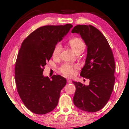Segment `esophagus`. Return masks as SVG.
<instances>
[{"label": "esophagus", "instance_id": "34e87169", "mask_svg": "<svg viewBox=\"0 0 129 129\" xmlns=\"http://www.w3.org/2000/svg\"><path fill=\"white\" fill-rule=\"evenodd\" d=\"M67 82L68 83H69V84H70V83H71V82H72V81H71V80H70V79H68V80H67Z\"/></svg>", "mask_w": 129, "mask_h": 129}]
</instances>
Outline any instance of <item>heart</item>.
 Segmentation results:
<instances>
[{
  "mask_svg": "<svg viewBox=\"0 0 129 129\" xmlns=\"http://www.w3.org/2000/svg\"><path fill=\"white\" fill-rule=\"evenodd\" d=\"M69 44L72 49L74 51L76 54H79L84 52L85 48V45L83 41L80 38H73L69 41ZM62 50V45L60 43H58L55 46L53 51V56L54 58L59 57L60 52ZM76 68V66L64 64L62 65L60 68V71L63 74L67 77H71L74 75L75 69Z\"/></svg>",
  "mask_w": 129,
  "mask_h": 129,
  "instance_id": "obj_1",
  "label": "heart"
}]
</instances>
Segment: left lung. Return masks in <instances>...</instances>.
<instances>
[{"instance_id":"8db88e82","label":"left lung","mask_w":129,"mask_h":129,"mask_svg":"<svg viewBox=\"0 0 129 129\" xmlns=\"http://www.w3.org/2000/svg\"><path fill=\"white\" fill-rule=\"evenodd\" d=\"M71 33L80 35L87 47L85 64L80 76L90 80L89 85L72 81L76 86L74 103L82 111L97 112L107 103L113 89L115 63L113 53L106 38L93 26L78 25Z\"/></svg>"}]
</instances>
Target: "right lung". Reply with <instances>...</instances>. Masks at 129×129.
<instances>
[{"label":"right lung","instance_id":"obj_1","mask_svg":"<svg viewBox=\"0 0 129 129\" xmlns=\"http://www.w3.org/2000/svg\"><path fill=\"white\" fill-rule=\"evenodd\" d=\"M72 27L71 24L41 27L22 43L16 62L15 81L22 101L33 113H48L57 106L66 80L60 75L50 79L43 73L54 47Z\"/></svg>","mask_w":129,"mask_h":129}]
</instances>
